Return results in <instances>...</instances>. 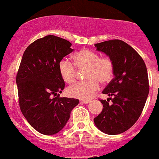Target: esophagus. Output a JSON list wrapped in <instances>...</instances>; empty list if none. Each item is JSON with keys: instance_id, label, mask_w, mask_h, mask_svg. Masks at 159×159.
Masks as SVG:
<instances>
[{"instance_id": "1", "label": "esophagus", "mask_w": 159, "mask_h": 159, "mask_svg": "<svg viewBox=\"0 0 159 159\" xmlns=\"http://www.w3.org/2000/svg\"><path fill=\"white\" fill-rule=\"evenodd\" d=\"M90 102H91L90 100H88V99H81V102L84 103V104H89Z\"/></svg>"}]
</instances>
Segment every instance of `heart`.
I'll return each instance as SVG.
<instances>
[{"mask_svg": "<svg viewBox=\"0 0 159 159\" xmlns=\"http://www.w3.org/2000/svg\"><path fill=\"white\" fill-rule=\"evenodd\" d=\"M73 63L67 58H63L58 64L60 75L65 82L73 83L76 78V66L86 69L84 78L87 80L78 81L67 88L70 96L88 99L99 89L101 84H107L112 80L114 74V64L109 57H100L96 52L82 50L74 56Z\"/></svg>", "mask_w": 159, "mask_h": 159, "instance_id": "1", "label": "heart"}]
</instances>
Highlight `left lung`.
<instances>
[{
  "label": "left lung",
  "instance_id": "1",
  "mask_svg": "<svg viewBox=\"0 0 159 159\" xmlns=\"http://www.w3.org/2000/svg\"><path fill=\"white\" fill-rule=\"evenodd\" d=\"M95 46L112 59L114 78L102 91L110 98L100 99L103 109L94 123L105 134H119L130 129L142 112L149 92L147 67L139 53L124 41L112 39Z\"/></svg>",
  "mask_w": 159,
  "mask_h": 159
}]
</instances>
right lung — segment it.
I'll use <instances>...</instances> for the list:
<instances>
[{
	"instance_id": "1",
	"label": "right lung",
	"mask_w": 159,
	"mask_h": 159,
	"mask_svg": "<svg viewBox=\"0 0 159 159\" xmlns=\"http://www.w3.org/2000/svg\"><path fill=\"white\" fill-rule=\"evenodd\" d=\"M69 41L49 35L26 48L16 75L18 103L25 118L35 130L52 135L62 130L77 98H61L65 87L58 68L60 61L73 51Z\"/></svg>"
}]
</instances>
